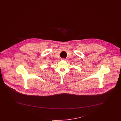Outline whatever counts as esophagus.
<instances>
[{"mask_svg":"<svg viewBox=\"0 0 121 121\" xmlns=\"http://www.w3.org/2000/svg\"><path fill=\"white\" fill-rule=\"evenodd\" d=\"M62 59L63 60H66V59H65V58H62Z\"/></svg>","mask_w":121,"mask_h":121,"instance_id":"esophagus-1","label":"esophagus"}]
</instances>
